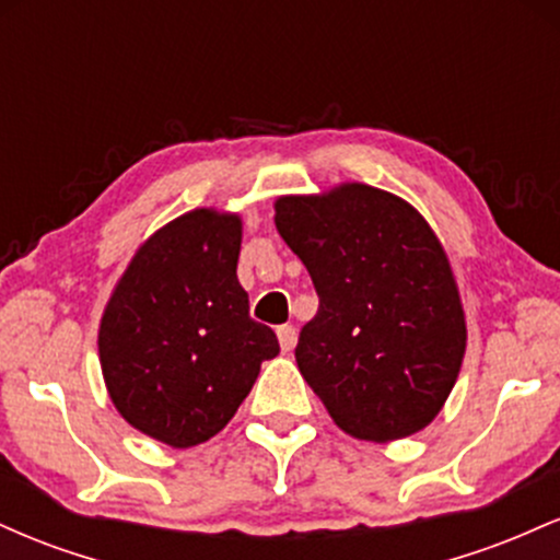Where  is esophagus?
I'll return each mask as SVG.
<instances>
[{
	"mask_svg": "<svg viewBox=\"0 0 560 560\" xmlns=\"http://www.w3.org/2000/svg\"><path fill=\"white\" fill-rule=\"evenodd\" d=\"M276 334H279V345H281V350H284V352L292 350V347H294V339H298V331H294V326H289V324L279 326V329H276Z\"/></svg>",
	"mask_w": 560,
	"mask_h": 560,
	"instance_id": "obj_1",
	"label": "esophagus"
}]
</instances>
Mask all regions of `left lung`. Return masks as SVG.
<instances>
[{
	"mask_svg": "<svg viewBox=\"0 0 560 560\" xmlns=\"http://www.w3.org/2000/svg\"><path fill=\"white\" fill-rule=\"evenodd\" d=\"M276 229L318 292L294 358L337 427L371 442L427 427L466 350L458 287L429 223L389 191L345 184L281 197Z\"/></svg>",
	"mask_w": 560,
	"mask_h": 560,
	"instance_id": "1",
	"label": "left lung"
}]
</instances>
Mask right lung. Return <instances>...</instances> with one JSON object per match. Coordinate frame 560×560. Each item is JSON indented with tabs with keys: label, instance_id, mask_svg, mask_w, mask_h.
<instances>
[{
	"label": "right lung",
	"instance_id": "right-lung-1",
	"mask_svg": "<svg viewBox=\"0 0 560 560\" xmlns=\"http://www.w3.org/2000/svg\"><path fill=\"white\" fill-rule=\"evenodd\" d=\"M242 223L186 213L144 242L100 326V361L120 416L171 447L221 432L279 355L273 329L249 318L236 279Z\"/></svg>",
	"mask_w": 560,
	"mask_h": 560
}]
</instances>
